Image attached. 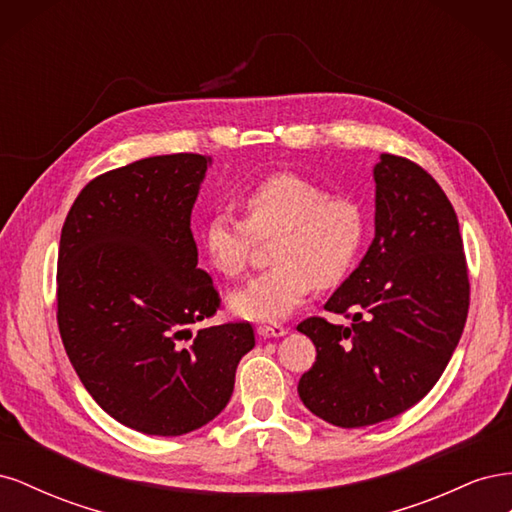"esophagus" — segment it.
Instances as JSON below:
<instances>
[{
  "instance_id": "1",
  "label": "esophagus",
  "mask_w": 512,
  "mask_h": 512,
  "mask_svg": "<svg viewBox=\"0 0 512 512\" xmlns=\"http://www.w3.org/2000/svg\"><path fill=\"white\" fill-rule=\"evenodd\" d=\"M256 333L260 337H282L288 333V329L282 324H260V327H256Z\"/></svg>"
}]
</instances>
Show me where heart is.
Instances as JSON below:
<instances>
[{"label":"heart","mask_w":512,"mask_h":512,"mask_svg":"<svg viewBox=\"0 0 512 512\" xmlns=\"http://www.w3.org/2000/svg\"><path fill=\"white\" fill-rule=\"evenodd\" d=\"M245 222L215 211L200 226L198 243L215 271L243 273L254 239L272 237L275 267L230 292L241 318L275 322L299 307L309 292L342 282L363 243V211L348 196H329L294 173H275L239 194Z\"/></svg>","instance_id":"1"}]
</instances>
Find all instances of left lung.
Here are the masks:
<instances>
[{"label": "left lung", "instance_id": "1", "mask_svg": "<svg viewBox=\"0 0 512 512\" xmlns=\"http://www.w3.org/2000/svg\"><path fill=\"white\" fill-rule=\"evenodd\" d=\"M376 235L324 309L307 318L316 346L299 380L305 408L337 427H367L421 401L442 376L468 318L470 282L451 200L421 166L382 153L374 166Z\"/></svg>", "mask_w": 512, "mask_h": 512}]
</instances>
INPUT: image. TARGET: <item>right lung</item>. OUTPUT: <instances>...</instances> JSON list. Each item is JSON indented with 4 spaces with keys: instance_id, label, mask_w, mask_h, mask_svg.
Wrapping results in <instances>:
<instances>
[{
    "instance_id": "add662e5",
    "label": "right lung",
    "mask_w": 512,
    "mask_h": 512,
    "mask_svg": "<svg viewBox=\"0 0 512 512\" xmlns=\"http://www.w3.org/2000/svg\"><path fill=\"white\" fill-rule=\"evenodd\" d=\"M209 156L173 153L89 181L61 228L57 322L96 404L147 436H183L235 389L250 322L192 331L220 307L190 228Z\"/></svg>"
}]
</instances>
